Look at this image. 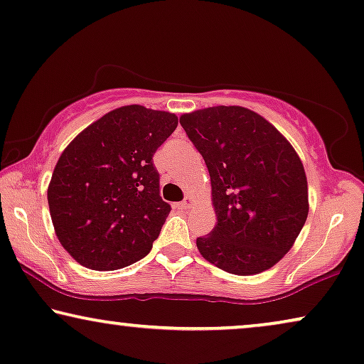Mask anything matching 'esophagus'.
<instances>
[{
  "mask_svg": "<svg viewBox=\"0 0 364 364\" xmlns=\"http://www.w3.org/2000/svg\"><path fill=\"white\" fill-rule=\"evenodd\" d=\"M194 204V199L193 198H184V201L178 204V208L180 209H189Z\"/></svg>",
  "mask_w": 364,
  "mask_h": 364,
  "instance_id": "1",
  "label": "esophagus"
}]
</instances>
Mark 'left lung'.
<instances>
[{"mask_svg": "<svg viewBox=\"0 0 364 364\" xmlns=\"http://www.w3.org/2000/svg\"><path fill=\"white\" fill-rule=\"evenodd\" d=\"M180 124L206 161L216 226L198 237L208 262L235 275L274 267L309 216V183L299 153L257 112L199 109Z\"/></svg>", "mask_w": 364, "mask_h": 364, "instance_id": "8db88e82", "label": "left lung"}]
</instances>
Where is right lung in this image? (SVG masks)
Here are the masks:
<instances>
[{
  "label": "right lung",
  "mask_w": 364,
  "mask_h": 364,
  "mask_svg": "<svg viewBox=\"0 0 364 364\" xmlns=\"http://www.w3.org/2000/svg\"><path fill=\"white\" fill-rule=\"evenodd\" d=\"M176 127L170 112L119 107L60 153L48 203L55 235L75 262L115 270L150 252L170 214L151 158Z\"/></svg>",
  "instance_id": "add662e5"
}]
</instances>
